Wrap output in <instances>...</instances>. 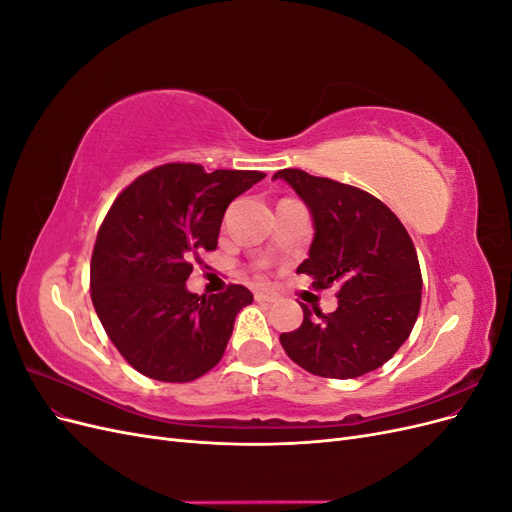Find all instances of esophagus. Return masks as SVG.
I'll list each match as a JSON object with an SVG mask.
<instances>
[{
	"label": "esophagus",
	"instance_id": "obj_1",
	"mask_svg": "<svg viewBox=\"0 0 512 512\" xmlns=\"http://www.w3.org/2000/svg\"><path fill=\"white\" fill-rule=\"evenodd\" d=\"M254 297H256V301H262V303H273V301H277V292L260 288V290L254 292Z\"/></svg>",
	"mask_w": 512,
	"mask_h": 512
}]
</instances>
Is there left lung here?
I'll use <instances>...</instances> for the list:
<instances>
[{
  "label": "left lung",
  "instance_id": "1",
  "mask_svg": "<svg viewBox=\"0 0 512 512\" xmlns=\"http://www.w3.org/2000/svg\"><path fill=\"white\" fill-rule=\"evenodd\" d=\"M314 220V241L297 273L314 288L337 286V309L303 307L297 331L282 333L290 359L322 378L350 380L382 367L412 333L421 309L423 277L414 243L382 200L354 185L277 170Z\"/></svg>",
  "mask_w": 512,
  "mask_h": 512
}]
</instances>
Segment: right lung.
Returning a JSON list of instances; mask_svg holds the SVG:
<instances>
[{
	"label": "right lung",
	"instance_id": "obj_1",
	"mask_svg": "<svg viewBox=\"0 0 512 512\" xmlns=\"http://www.w3.org/2000/svg\"><path fill=\"white\" fill-rule=\"evenodd\" d=\"M258 170H213L173 162L134 179L108 209L91 254V301L108 339L143 376L192 382L220 363L235 318L254 294L185 288L200 252L218 247L228 205Z\"/></svg>",
	"mask_w": 512,
	"mask_h": 512
}]
</instances>
